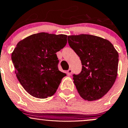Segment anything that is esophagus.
Instances as JSON below:
<instances>
[{"mask_svg": "<svg viewBox=\"0 0 128 128\" xmlns=\"http://www.w3.org/2000/svg\"><path fill=\"white\" fill-rule=\"evenodd\" d=\"M72 70H71V69H69V70L67 71V74L70 76V75H71V74H72Z\"/></svg>", "mask_w": 128, "mask_h": 128, "instance_id": "obj_1", "label": "esophagus"}]
</instances>
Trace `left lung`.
I'll return each instance as SVG.
<instances>
[{
    "label": "left lung",
    "instance_id": "1",
    "mask_svg": "<svg viewBox=\"0 0 128 128\" xmlns=\"http://www.w3.org/2000/svg\"><path fill=\"white\" fill-rule=\"evenodd\" d=\"M68 40L82 61L81 72L73 74L78 92L88 101L101 98L116 80L118 52L108 40L96 36L71 35Z\"/></svg>",
    "mask_w": 128,
    "mask_h": 128
}]
</instances>
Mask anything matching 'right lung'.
<instances>
[{
  "mask_svg": "<svg viewBox=\"0 0 128 128\" xmlns=\"http://www.w3.org/2000/svg\"><path fill=\"white\" fill-rule=\"evenodd\" d=\"M66 34L39 33L19 42L12 53L15 73L29 94L46 98L56 92L66 76L58 69L56 52L67 44Z\"/></svg>",
  "mask_w": 128,
  "mask_h": 128,
  "instance_id": "add662e5",
  "label": "right lung"
}]
</instances>
